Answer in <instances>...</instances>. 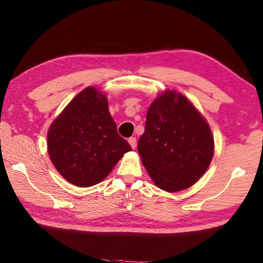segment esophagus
<instances>
[{
  "label": "esophagus",
  "instance_id": "34e87169",
  "mask_svg": "<svg viewBox=\"0 0 263 263\" xmlns=\"http://www.w3.org/2000/svg\"><path fill=\"white\" fill-rule=\"evenodd\" d=\"M128 143L130 144V146H132V148L133 149H135V147H136V137H130L129 139H128Z\"/></svg>",
  "mask_w": 263,
  "mask_h": 263
}]
</instances>
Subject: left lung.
<instances>
[{"label":"left lung","mask_w":263,"mask_h":263,"mask_svg":"<svg viewBox=\"0 0 263 263\" xmlns=\"http://www.w3.org/2000/svg\"><path fill=\"white\" fill-rule=\"evenodd\" d=\"M213 145L201 114L183 95L167 90L147 111L138 153L156 186L177 192L191 187L205 173Z\"/></svg>","instance_id":"left-lung-1"}]
</instances>
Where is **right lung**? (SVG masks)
Instances as JSON below:
<instances>
[{
  "label": "right lung",
  "instance_id": "1",
  "mask_svg": "<svg viewBox=\"0 0 263 263\" xmlns=\"http://www.w3.org/2000/svg\"><path fill=\"white\" fill-rule=\"evenodd\" d=\"M48 151L68 182L89 187L104 180L132 147L117 133L105 96L89 87L51 125Z\"/></svg>",
  "mask_w": 263,
  "mask_h": 263
}]
</instances>
